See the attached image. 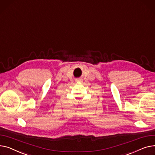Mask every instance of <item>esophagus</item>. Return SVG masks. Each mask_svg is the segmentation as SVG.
<instances>
[{
    "label": "esophagus",
    "instance_id": "34e87169",
    "mask_svg": "<svg viewBox=\"0 0 155 155\" xmlns=\"http://www.w3.org/2000/svg\"><path fill=\"white\" fill-rule=\"evenodd\" d=\"M79 81H80L81 82V81H82V79H79Z\"/></svg>",
    "mask_w": 155,
    "mask_h": 155
}]
</instances>
